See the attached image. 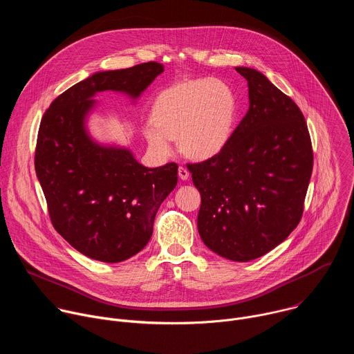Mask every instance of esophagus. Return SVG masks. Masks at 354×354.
<instances>
[{
	"label": "esophagus",
	"mask_w": 354,
	"mask_h": 354,
	"mask_svg": "<svg viewBox=\"0 0 354 354\" xmlns=\"http://www.w3.org/2000/svg\"><path fill=\"white\" fill-rule=\"evenodd\" d=\"M178 174H179V178H180L182 180H186V179L189 178V171H187L186 167H179V168H178Z\"/></svg>",
	"instance_id": "34e87169"
}]
</instances>
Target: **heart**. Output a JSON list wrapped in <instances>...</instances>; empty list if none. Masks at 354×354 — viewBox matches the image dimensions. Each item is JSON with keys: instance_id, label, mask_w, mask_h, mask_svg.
<instances>
[{"instance_id": "b5f03b06", "label": "heart", "mask_w": 354, "mask_h": 354, "mask_svg": "<svg viewBox=\"0 0 354 354\" xmlns=\"http://www.w3.org/2000/svg\"><path fill=\"white\" fill-rule=\"evenodd\" d=\"M238 96L232 86L216 78L178 82L156 97L151 119L142 134L154 154L169 157L174 138L183 153L196 160H207L227 147L236 119Z\"/></svg>"}]
</instances>
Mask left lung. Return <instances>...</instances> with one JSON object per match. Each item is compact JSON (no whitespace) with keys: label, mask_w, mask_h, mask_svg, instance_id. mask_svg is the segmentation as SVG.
<instances>
[{"label":"left lung","mask_w":354,"mask_h":354,"mask_svg":"<svg viewBox=\"0 0 354 354\" xmlns=\"http://www.w3.org/2000/svg\"><path fill=\"white\" fill-rule=\"evenodd\" d=\"M249 86V111L217 156L189 164L201 196L198 234L235 262L263 257L298 225L314 154L304 115L254 68H235Z\"/></svg>","instance_id":"left-lung-1"}]
</instances>
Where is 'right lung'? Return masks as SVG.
Returning <instances> with one entry per match:
<instances>
[{
	"label": "right lung",
	"instance_id": "right-lung-1",
	"mask_svg": "<svg viewBox=\"0 0 354 354\" xmlns=\"http://www.w3.org/2000/svg\"><path fill=\"white\" fill-rule=\"evenodd\" d=\"M164 71L156 62L96 73L59 95L44 112L35 169L56 231L82 255L123 262L153 235L156 214L178 183V164L145 168L129 149L100 147L84 120L102 91L137 97Z\"/></svg>",
	"mask_w": 354,
	"mask_h": 354
}]
</instances>
